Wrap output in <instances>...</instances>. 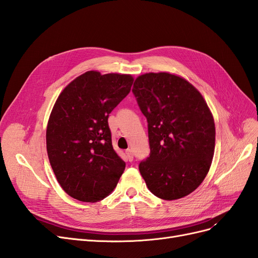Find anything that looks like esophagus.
Masks as SVG:
<instances>
[{"label":"esophagus","mask_w":258,"mask_h":258,"mask_svg":"<svg viewBox=\"0 0 258 258\" xmlns=\"http://www.w3.org/2000/svg\"><path fill=\"white\" fill-rule=\"evenodd\" d=\"M126 156H127V159H128L129 161L134 160V153H132L131 150H127V151H126Z\"/></svg>","instance_id":"obj_1"}]
</instances>
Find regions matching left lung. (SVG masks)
Wrapping results in <instances>:
<instances>
[{
    "instance_id": "1",
    "label": "left lung",
    "mask_w": 258,
    "mask_h": 258,
    "mask_svg": "<svg viewBox=\"0 0 258 258\" xmlns=\"http://www.w3.org/2000/svg\"><path fill=\"white\" fill-rule=\"evenodd\" d=\"M132 92L146 117L150 156L139 170L155 196L175 200L207 176L215 147V124L201 93L173 74L146 73Z\"/></svg>"
}]
</instances>
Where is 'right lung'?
<instances>
[{"label": "right lung", "mask_w": 258, "mask_h": 258, "mask_svg": "<svg viewBox=\"0 0 258 258\" xmlns=\"http://www.w3.org/2000/svg\"><path fill=\"white\" fill-rule=\"evenodd\" d=\"M132 83L131 75L88 71L70 83L53 105L46 147L58 183L74 199L102 200L119 181L126 163L114 151L107 119Z\"/></svg>", "instance_id": "add662e5"}]
</instances>
